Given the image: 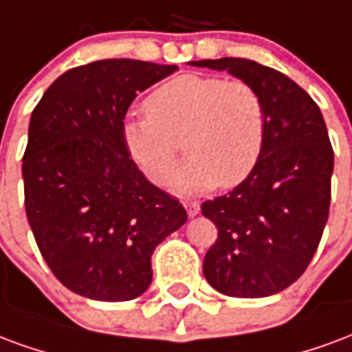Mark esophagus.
<instances>
[{
  "label": "esophagus",
  "mask_w": 352,
  "mask_h": 352,
  "mask_svg": "<svg viewBox=\"0 0 352 352\" xmlns=\"http://www.w3.org/2000/svg\"><path fill=\"white\" fill-rule=\"evenodd\" d=\"M184 206H186L187 214L191 215V217H195V215L201 212V206H199V202H195V201H186V202H184Z\"/></svg>",
  "instance_id": "1"
}]
</instances>
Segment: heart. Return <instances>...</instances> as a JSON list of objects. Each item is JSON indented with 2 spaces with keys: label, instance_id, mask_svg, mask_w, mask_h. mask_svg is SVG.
Segmentation results:
<instances>
[{
  "label": "heart",
  "instance_id": "b5f03b06",
  "mask_svg": "<svg viewBox=\"0 0 352 352\" xmlns=\"http://www.w3.org/2000/svg\"><path fill=\"white\" fill-rule=\"evenodd\" d=\"M146 118L127 120L123 146L144 176L176 193H204L242 184L263 157L268 112L263 95L245 80L182 74L159 86L144 102Z\"/></svg>",
  "mask_w": 352,
  "mask_h": 352
}]
</instances>
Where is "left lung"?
I'll list each match as a JSON object with an SVG mask.
<instances>
[{
	"instance_id": "1",
	"label": "left lung",
	"mask_w": 352,
	"mask_h": 352,
	"mask_svg": "<svg viewBox=\"0 0 352 352\" xmlns=\"http://www.w3.org/2000/svg\"><path fill=\"white\" fill-rule=\"evenodd\" d=\"M227 71L261 91L268 112L263 157L230 193L202 202L217 227L202 270L215 291L263 298L306 272L330 210L334 150L317 102L276 69L243 58L191 61Z\"/></svg>"
}]
</instances>
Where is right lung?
I'll return each mask as SVG.
<instances>
[{
    "instance_id": "add662e5",
    "label": "right lung",
    "mask_w": 352,
    "mask_h": 352,
    "mask_svg": "<svg viewBox=\"0 0 352 352\" xmlns=\"http://www.w3.org/2000/svg\"><path fill=\"white\" fill-rule=\"evenodd\" d=\"M178 71L101 60L56 78L32 112L22 157L25 215L43 258L69 291L101 302L140 296L151 253L187 212L150 184L123 146L138 91Z\"/></svg>"
}]
</instances>
